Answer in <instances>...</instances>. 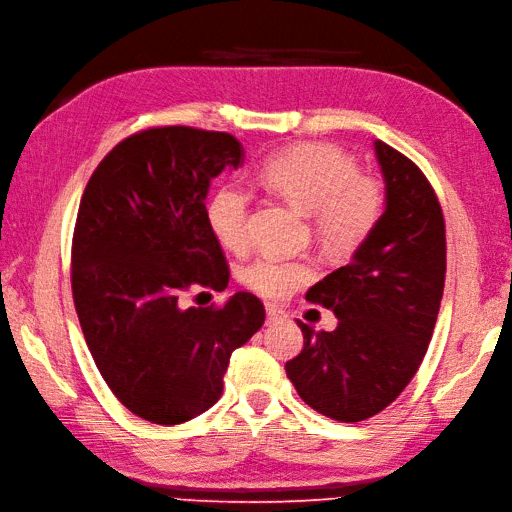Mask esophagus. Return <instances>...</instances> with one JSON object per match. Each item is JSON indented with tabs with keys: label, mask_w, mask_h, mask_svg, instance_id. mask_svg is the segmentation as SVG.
Returning <instances> with one entry per match:
<instances>
[{
	"label": "esophagus",
	"mask_w": 512,
	"mask_h": 512,
	"mask_svg": "<svg viewBox=\"0 0 512 512\" xmlns=\"http://www.w3.org/2000/svg\"><path fill=\"white\" fill-rule=\"evenodd\" d=\"M285 320V311L278 309V306H267V324H276Z\"/></svg>",
	"instance_id": "obj_1"
}]
</instances>
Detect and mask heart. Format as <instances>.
<instances>
[{
	"label": "heart",
	"mask_w": 512,
	"mask_h": 512,
	"mask_svg": "<svg viewBox=\"0 0 512 512\" xmlns=\"http://www.w3.org/2000/svg\"><path fill=\"white\" fill-rule=\"evenodd\" d=\"M258 184L311 217L313 234L331 252H350L377 227L385 195L374 177L361 175L355 157L333 144L304 142L271 153L258 168ZM249 195L225 184L206 203V225L232 252L247 245ZM304 263L260 254L243 269V282L267 298H282L309 278Z\"/></svg>",
	"instance_id": "heart-1"
}]
</instances>
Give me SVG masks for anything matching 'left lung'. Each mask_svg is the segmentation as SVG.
<instances>
[{"mask_svg":"<svg viewBox=\"0 0 512 512\" xmlns=\"http://www.w3.org/2000/svg\"><path fill=\"white\" fill-rule=\"evenodd\" d=\"M374 155L385 210L346 267L306 291L337 317L331 333L298 322L304 348L287 361L300 399L326 418L359 423L412 381L440 311L447 271L445 219L420 168L381 140Z\"/></svg>","mask_w":512,"mask_h":512,"instance_id":"obj_1","label":"left lung"}]
</instances>
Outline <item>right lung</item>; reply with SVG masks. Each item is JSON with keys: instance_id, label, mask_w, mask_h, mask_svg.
Wrapping results in <instances>:
<instances>
[{"instance_id": "add662e5", "label": "right lung", "mask_w": 512, "mask_h": 512, "mask_svg": "<svg viewBox=\"0 0 512 512\" xmlns=\"http://www.w3.org/2000/svg\"><path fill=\"white\" fill-rule=\"evenodd\" d=\"M243 157L230 133L146 129L109 151L83 192L72 241L78 322L111 392L149 423L210 410L232 352L265 322L263 302L247 291L217 309L179 306L192 285L227 287L206 197Z\"/></svg>"}]
</instances>
